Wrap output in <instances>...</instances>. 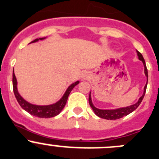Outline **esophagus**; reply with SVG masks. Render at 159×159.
<instances>
[{"label":"esophagus","instance_id":"esophagus-1","mask_svg":"<svg viewBox=\"0 0 159 159\" xmlns=\"http://www.w3.org/2000/svg\"><path fill=\"white\" fill-rule=\"evenodd\" d=\"M87 78H88V75H87V74H83V75H82L83 79H86Z\"/></svg>","mask_w":159,"mask_h":159}]
</instances>
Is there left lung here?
Listing matches in <instances>:
<instances>
[{
	"mask_svg": "<svg viewBox=\"0 0 159 159\" xmlns=\"http://www.w3.org/2000/svg\"><path fill=\"white\" fill-rule=\"evenodd\" d=\"M137 55L139 56V59L143 62V66H144V73L145 75L147 77V79L148 78V69H147L146 66V63H145V60L143 59V56H142L141 53L140 52L137 51ZM147 84H148V82H147L146 85L144 87V91H143V94L141 97L139 99L138 102L135 104L132 105V106L127 107H123V108H119V109L117 110H100L98 109V108L95 107L93 106V103H92V100H91V95L89 94V105L90 107H92V109L94 111V113L97 115L98 117H100L101 118H104V119H107V120H116V119H119V118H122L124 116H126L128 115L129 114L132 113L133 111L136 109V108L139 107V105L140 104V103L143 100V97H144L145 93H146V89H147Z\"/></svg>",
	"mask_w": 159,
	"mask_h": 159,
	"instance_id": "obj_1",
	"label": "left lung"
}]
</instances>
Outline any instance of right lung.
Listing matches in <instances>:
<instances>
[{"label": "right lung", "instance_id": "right-lung-1", "mask_svg": "<svg viewBox=\"0 0 159 159\" xmlns=\"http://www.w3.org/2000/svg\"><path fill=\"white\" fill-rule=\"evenodd\" d=\"M44 38H37V39L31 41V43L36 42L38 40H42ZM79 83V81H76V82L70 84L68 89H66V93H64L63 97L57 102V103H54L52 105H48V106H38V105H34L31 103H28L26 100H23V98L19 94L17 90V81H16V78L15 76V74L13 72L12 75V84H13V92H14L15 96H16V100H17L18 103L21 106L23 109L27 111L28 113L30 115H34V116L38 117V118H52V117L56 116L61 112L62 110L65 107L66 103V100L68 99L69 94L70 93L71 90L74 89L75 85Z\"/></svg>", "mask_w": 159, "mask_h": 159}]
</instances>
